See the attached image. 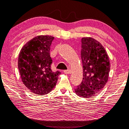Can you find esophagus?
<instances>
[{
	"instance_id": "obj_1",
	"label": "esophagus",
	"mask_w": 129,
	"mask_h": 129,
	"mask_svg": "<svg viewBox=\"0 0 129 129\" xmlns=\"http://www.w3.org/2000/svg\"><path fill=\"white\" fill-rule=\"evenodd\" d=\"M63 72H64V74H71V70H70L69 69H68V70H65L63 71Z\"/></svg>"
}]
</instances>
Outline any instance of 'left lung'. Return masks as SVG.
<instances>
[{
  "label": "left lung",
  "instance_id": "1",
  "mask_svg": "<svg viewBox=\"0 0 129 129\" xmlns=\"http://www.w3.org/2000/svg\"><path fill=\"white\" fill-rule=\"evenodd\" d=\"M83 80L75 92L84 98H92L105 87L110 70L109 58L100 42L91 38L81 40Z\"/></svg>",
  "mask_w": 129,
  "mask_h": 129
}]
</instances>
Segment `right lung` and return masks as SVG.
<instances>
[{
  "label": "right lung",
  "instance_id": "right-lung-1",
  "mask_svg": "<svg viewBox=\"0 0 129 129\" xmlns=\"http://www.w3.org/2000/svg\"><path fill=\"white\" fill-rule=\"evenodd\" d=\"M54 39L48 35L38 36L20 50L18 69L23 83L33 93L43 95L56 85L59 71H52L50 46Z\"/></svg>",
  "mask_w": 129,
  "mask_h": 129
}]
</instances>
